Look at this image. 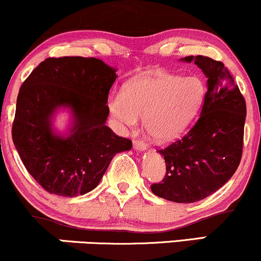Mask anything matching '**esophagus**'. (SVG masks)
Instances as JSON below:
<instances>
[{"label":"esophagus","mask_w":261,"mask_h":261,"mask_svg":"<svg viewBox=\"0 0 261 261\" xmlns=\"http://www.w3.org/2000/svg\"><path fill=\"white\" fill-rule=\"evenodd\" d=\"M134 147L136 151L143 152L147 149V145H146L142 140H134Z\"/></svg>","instance_id":"1"}]
</instances>
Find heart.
I'll list each match as a JSON object with an SVG mask.
<instances>
[{"mask_svg":"<svg viewBox=\"0 0 261 261\" xmlns=\"http://www.w3.org/2000/svg\"><path fill=\"white\" fill-rule=\"evenodd\" d=\"M206 93L201 77L154 71L128 81L124 94H110L107 106L119 127H133L143 116V128L152 139L170 142L195 120Z\"/></svg>","mask_w":261,"mask_h":261,"instance_id":"1","label":"heart"}]
</instances>
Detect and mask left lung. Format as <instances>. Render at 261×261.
Masks as SVG:
<instances>
[{"label": "left lung", "instance_id": "1", "mask_svg": "<svg viewBox=\"0 0 261 261\" xmlns=\"http://www.w3.org/2000/svg\"><path fill=\"white\" fill-rule=\"evenodd\" d=\"M207 79V93L199 120L180 140L160 149L166 176L152 184L154 195L173 202L205 199L232 178L242 158L245 100L229 71L207 56H188Z\"/></svg>", "mask_w": 261, "mask_h": 261}]
</instances>
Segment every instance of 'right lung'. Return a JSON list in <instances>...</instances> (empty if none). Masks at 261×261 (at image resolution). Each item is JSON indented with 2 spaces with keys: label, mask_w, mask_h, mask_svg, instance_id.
Listing matches in <instances>:
<instances>
[{
  "label": "right lung",
  "mask_w": 261,
  "mask_h": 261,
  "mask_svg": "<svg viewBox=\"0 0 261 261\" xmlns=\"http://www.w3.org/2000/svg\"><path fill=\"white\" fill-rule=\"evenodd\" d=\"M116 77V68L99 59L64 56L40 62L20 87L12 139L29 174L50 194L89 193L114 155L133 147L106 125ZM62 109L71 115L65 134L53 127Z\"/></svg>",
  "instance_id": "1"
}]
</instances>
